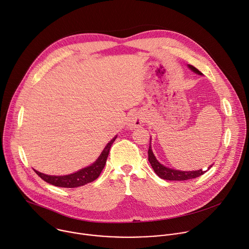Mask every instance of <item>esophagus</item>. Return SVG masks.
I'll return each mask as SVG.
<instances>
[{"label": "esophagus", "instance_id": "esophagus-1", "mask_svg": "<svg viewBox=\"0 0 249 249\" xmlns=\"http://www.w3.org/2000/svg\"><path fill=\"white\" fill-rule=\"evenodd\" d=\"M127 125L128 127L130 128H135V127H138L140 126L143 122H144V118L142 116L141 113L139 112H133L130 114V116L128 117V120H127Z\"/></svg>", "mask_w": 249, "mask_h": 249}]
</instances>
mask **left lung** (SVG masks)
<instances>
[{"label": "left lung", "instance_id": "left-lung-1", "mask_svg": "<svg viewBox=\"0 0 249 249\" xmlns=\"http://www.w3.org/2000/svg\"><path fill=\"white\" fill-rule=\"evenodd\" d=\"M188 68L195 73L202 75V72H200L196 68H194L193 66L188 65ZM148 161L150 162L154 172L156 173V175L158 177H160L163 179H167V180H186V179H191V178H195L199 176H202L203 174H205L206 171H202V170H197V171H179V170H175V169H171L168 167H165L164 165H162L155 157V155L153 154V151L151 149V139H150V145H149V150H148ZM213 165H211L208 170L212 167Z\"/></svg>", "mask_w": 249, "mask_h": 249}]
</instances>
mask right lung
I'll list each match as a JSON object with an SVG mask.
<instances>
[{
  "label": "right lung",
  "instance_id": "add662e5",
  "mask_svg": "<svg viewBox=\"0 0 249 249\" xmlns=\"http://www.w3.org/2000/svg\"><path fill=\"white\" fill-rule=\"evenodd\" d=\"M117 136H115L104 148V150L100 154V156L98 157V159L90 166L83 168L76 173L67 175V176H49L42 174L40 172H37L36 170L35 173L46 182L53 184L55 186L59 187H67V188H73V187H78L82 186L86 183H89L93 180H95L99 176H100L102 170L105 167L109 152H110V148L114 141L116 140Z\"/></svg>",
  "mask_w": 249,
  "mask_h": 249
}]
</instances>
